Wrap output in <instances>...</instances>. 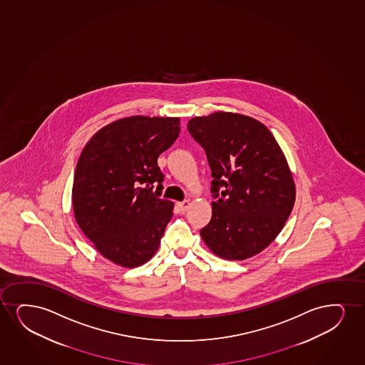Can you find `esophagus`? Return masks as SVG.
<instances>
[{"label": "esophagus", "instance_id": "34e87169", "mask_svg": "<svg viewBox=\"0 0 365 365\" xmlns=\"http://www.w3.org/2000/svg\"><path fill=\"white\" fill-rule=\"evenodd\" d=\"M178 207L180 208L182 212H185V211H186V210L190 207V201L185 200V201H182V202H178Z\"/></svg>", "mask_w": 365, "mask_h": 365}]
</instances>
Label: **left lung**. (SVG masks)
<instances>
[{"mask_svg":"<svg viewBox=\"0 0 365 365\" xmlns=\"http://www.w3.org/2000/svg\"><path fill=\"white\" fill-rule=\"evenodd\" d=\"M187 130L206 152L217 199L211 221L200 231L205 245L227 260L257 255L277 238L295 203L282 148L262 122L240 113L194 117Z\"/></svg>","mask_w":365,"mask_h":365,"instance_id":"left-lung-1","label":"left lung"}]
</instances>
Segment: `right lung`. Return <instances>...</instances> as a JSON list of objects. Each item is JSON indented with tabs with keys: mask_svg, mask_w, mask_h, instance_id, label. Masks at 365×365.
<instances>
[{
	"mask_svg": "<svg viewBox=\"0 0 365 365\" xmlns=\"http://www.w3.org/2000/svg\"><path fill=\"white\" fill-rule=\"evenodd\" d=\"M179 133V117L130 115L97 130L83 147L73 184L75 220L112 263L137 268L159 248L174 202L159 197L158 158Z\"/></svg>",
	"mask_w": 365,
	"mask_h": 365,
	"instance_id": "1",
	"label": "right lung"
}]
</instances>
